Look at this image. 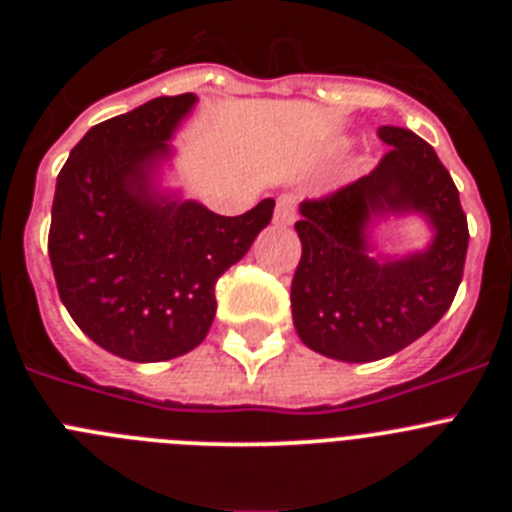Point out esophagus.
<instances>
[{
    "label": "esophagus",
    "mask_w": 512,
    "mask_h": 512,
    "mask_svg": "<svg viewBox=\"0 0 512 512\" xmlns=\"http://www.w3.org/2000/svg\"><path fill=\"white\" fill-rule=\"evenodd\" d=\"M295 220V197L292 194H282L277 200V210H274V223L289 225Z\"/></svg>",
    "instance_id": "34e87169"
}]
</instances>
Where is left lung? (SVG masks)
I'll return each instance as SVG.
<instances>
[{"label": "left lung", "mask_w": 512, "mask_h": 512, "mask_svg": "<svg viewBox=\"0 0 512 512\" xmlns=\"http://www.w3.org/2000/svg\"><path fill=\"white\" fill-rule=\"evenodd\" d=\"M390 146L372 174L300 205L302 259L292 279V320L307 348L328 359L377 361L418 341L454 302L469 228L459 189L423 138L382 125ZM423 214L434 241L402 260L368 253L379 216Z\"/></svg>", "instance_id": "1"}]
</instances>
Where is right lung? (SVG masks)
Instances as JSON below:
<instances>
[{"instance_id":"add662e5","label":"right lung","mask_w":512,"mask_h":512,"mask_svg":"<svg viewBox=\"0 0 512 512\" xmlns=\"http://www.w3.org/2000/svg\"><path fill=\"white\" fill-rule=\"evenodd\" d=\"M194 94L156 97L94 125L56 182L48 256L58 295L97 346L128 361H169L205 341L215 284L271 223L274 200L215 215L156 187Z\"/></svg>"}]
</instances>
